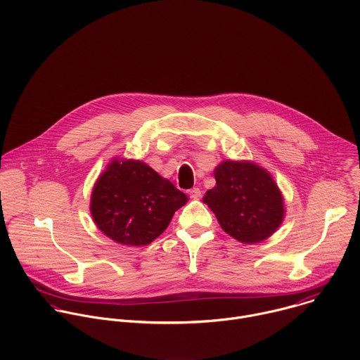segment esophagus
<instances>
[{
	"mask_svg": "<svg viewBox=\"0 0 360 360\" xmlns=\"http://www.w3.org/2000/svg\"><path fill=\"white\" fill-rule=\"evenodd\" d=\"M188 193H189L191 199H199L202 196V192H200L199 188H192V189L188 191Z\"/></svg>",
	"mask_w": 360,
	"mask_h": 360,
	"instance_id": "obj_1",
	"label": "esophagus"
}]
</instances>
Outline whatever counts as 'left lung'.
Instances as JSON below:
<instances>
[{
	"mask_svg": "<svg viewBox=\"0 0 360 360\" xmlns=\"http://www.w3.org/2000/svg\"><path fill=\"white\" fill-rule=\"evenodd\" d=\"M214 188L203 203L220 227L243 245L260 243L281 226L284 196L273 175L252 161L224 160L214 168Z\"/></svg>",
	"mask_w": 360,
	"mask_h": 360,
	"instance_id": "1",
	"label": "left lung"
}]
</instances>
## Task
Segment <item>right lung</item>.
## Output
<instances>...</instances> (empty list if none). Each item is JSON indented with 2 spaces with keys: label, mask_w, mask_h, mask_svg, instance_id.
<instances>
[{
  "label": "right lung",
  "mask_w": 360,
  "mask_h": 360,
  "mask_svg": "<svg viewBox=\"0 0 360 360\" xmlns=\"http://www.w3.org/2000/svg\"><path fill=\"white\" fill-rule=\"evenodd\" d=\"M188 196L139 160L114 157L98 175L90 196L97 229L123 246L153 243Z\"/></svg>",
  "instance_id": "right-lung-1"
}]
</instances>
